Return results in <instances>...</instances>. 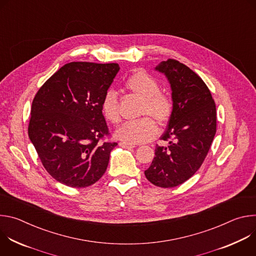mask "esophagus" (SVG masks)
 Returning <instances> with one entry per match:
<instances>
[{"label": "esophagus", "instance_id": "obj_1", "mask_svg": "<svg viewBox=\"0 0 256 256\" xmlns=\"http://www.w3.org/2000/svg\"><path fill=\"white\" fill-rule=\"evenodd\" d=\"M120 146L124 149H132L134 148V144H126V142H120Z\"/></svg>", "mask_w": 256, "mask_h": 256}]
</instances>
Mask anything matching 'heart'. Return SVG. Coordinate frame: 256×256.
Here are the masks:
<instances>
[{"label":"heart","instance_id":"b5f03b06","mask_svg":"<svg viewBox=\"0 0 256 256\" xmlns=\"http://www.w3.org/2000/svg\"><path fill=\"white\" fill-rule=\"evenodd\" d=\"M126 88L144 99L140 107V116L136 120L126 122L114 132L118 140L126 144H140L149 142L157 134L158 124H166L173 112L172 99L160 92L159 83L155 78L144 72H136L124 82ZM101 112L106 120L112 124L120 122L118 99L114 90H107L101 100ZM152 118L151 119L148 116Z\"/></svg>","mask_w":256,"mask_h":256}]
</instances>
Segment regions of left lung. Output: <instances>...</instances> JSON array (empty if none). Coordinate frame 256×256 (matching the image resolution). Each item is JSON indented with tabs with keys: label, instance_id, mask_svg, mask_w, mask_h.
Here are the masks:
<instances>
[{
	"label": "left lung",
	"instance_id": "8db88e82",
	"mask_svg": "<svg viewBox=\"0 0 256 256\" xmlns=\"http://www.w3.org/2000/svg\"><path fill=\"white\" fill-rule=\"evenodd\" d=\"M155 70L170 84L173 112L161 136L168 146H157L144 175L154 186L169 188L184 184L202 166L216 134V105L204 82L186 64L170 58Z\"/></svg>",
	"mask_w": 256,
	"mask_h": 256
}]
</instances>
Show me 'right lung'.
<instances>
[{
	"label": "right lung",
	"instance_id": "add662e5",
	"mask_svg": "<svg viewBox=\"0 0 256 256\" xmlns=\"http://www.w3.org/2000/svg\"><path fill=\"white\" fill-rule=\"evenodd\" d=\"M120 68L118 64H66L33 99L29 138L46 170L66 186L94 184L118 146L100 140L108 134L101 100Z\"/></svg>",
	"mask_w": 256,
	"mask_h": 256
}]
</instances>
